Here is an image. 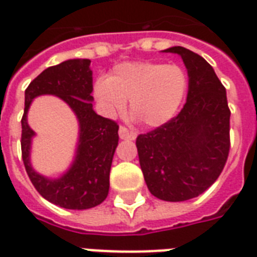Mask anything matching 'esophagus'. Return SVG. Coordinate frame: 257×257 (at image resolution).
<instances>
[{"mask_svg":"<svg viewBox=\"0 0 257 257\" xmlns=\"http://www.w3.org/2000/svg\"><path fill=\"white\" fill-rule=\"evenodd\" d=\"M118 136H120V139H122V140H135V139H136V133L132 132V131H129L128 128H125V126L121 125L120 129H118Z\"/></svg>","mask_w":257,"mask_h":257,"instance_id":"esophagus-1","label":"esophagus"}]
</instances>
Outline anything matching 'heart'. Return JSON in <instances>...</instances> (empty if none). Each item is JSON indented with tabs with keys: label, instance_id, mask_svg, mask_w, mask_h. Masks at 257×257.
Returning <instances> with one entry per match:
<instances>
[{
	"label": "heart",
	"instance_id": "obj_1",
	"mask_svg": "<svg viewBox=\"0 0 257 257\" xmlns=\"http://www.w3.org/2000/svg\"><path fill=\"white\" fill-rule=\"evenodd\" d=\"M187 89V74L178 64L128 62L117 64L94 85V95L106 115L129 109L147 126L166 124L175 115Z\"/></svg>",
	"mask_w": 257,
	"mask_h": 257
}]
</instances>
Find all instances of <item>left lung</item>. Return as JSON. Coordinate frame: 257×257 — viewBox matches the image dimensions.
I'll use <instances>...</instances> for the list:
<instances>
[{"mask_svg": "<svg viewBox=\"0 0 257 257\" xmlns=\"http://www.w3.org/2000/svg\"><path fill=\"white\" fill-rule=\"evenodd\" d=\"M181 55L189 91L179 114L136 139L147 187L156 198L181 202L198 197L224 170L230 148L226 90L206 60L185 47Z\"/></svg>", "mask_w": 257, "mask_h": 257, "instance_id": "8db88e82", "label": "left lung"}]
</instances>
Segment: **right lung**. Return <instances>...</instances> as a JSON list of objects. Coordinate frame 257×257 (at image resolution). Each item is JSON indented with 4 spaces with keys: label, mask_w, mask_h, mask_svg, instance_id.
Listing matches in <instances>:
<instances>
[{
    "label": "right lung",
    "mask_w": 257,
    "mask_h": 257,
    "mask_svg": "<svg viewBox=\"0 0 257 257\" xmlns=\"http://www.w3.org/2000/svg\"><path fill=\"white\" fill-rule=\"evenodd\" d=\"M93 72L89 59H70L46 68L25 90L21 118V154L29 179L43 198L64 209L85 210L102 203L109 193L111 160L118 144L117 122L93 110ZM51 93L62 97L80 121V142L76 159L66 174L50 180L37 174L29 155L34 133L26 121L33 97Z\"/></svg>",
    "instance_id": "1"
}]
</instances>
